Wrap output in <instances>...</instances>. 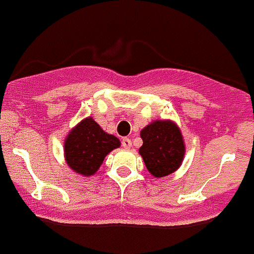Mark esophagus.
<instances>
[{
  "label": "esophagus",
  "instance_id": "34e87169",
  "mask_svg": "<svg viewBox=\"0 0 254 254\" xmlns=\"http://www.w3.org/2000/svg\"><path fill=\"white\" fill-rule=\"evenodd\" d=\"M122 145L125 148H131V145H132V141H131V139L129 137H123L122 139Z\"/></svg>",
  "mask_w": 254,
  "mask_h": 254
}]
</instances>
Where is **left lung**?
Listing matches in <instances>:
<instances>
[{
	"label": "left lung",
	"mask_w": 254,
	"mask_h": 254,
	"mask_svg": "<svg viewBox=\"0 0 254 254\" xmlns=\"http://www.w3.org/2000/svg\"><path fill=\"white\" fill-rule=\"evenodd\" d=\"M143 145L139 153L149 173L164 177L181 165L185 155L184 139L174 123L156 121L140 132Z\"/></svg>",
	"instance_id": "8db88e82"
}]
</instances>
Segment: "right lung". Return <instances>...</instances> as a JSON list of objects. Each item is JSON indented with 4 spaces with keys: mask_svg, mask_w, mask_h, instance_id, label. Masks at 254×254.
<instances>
[{
    "mask_svg": "<svg viewBox=\"0 0 254 254\" xmlns=\"http://www.w3.org/2000/svg\"><path fill=\"white\" fill-rule=\"evenodd\" d=\"M119 145L118 137L106 133L93 118H88L70 131L64 144V152L68 165L74 172L92 176L107 153Z\"/></svg>",
    "mask_w": 254,
    "mask_h": 254,
    "instance_id": "1",
    "label": "right lung"
}]
</instances>
